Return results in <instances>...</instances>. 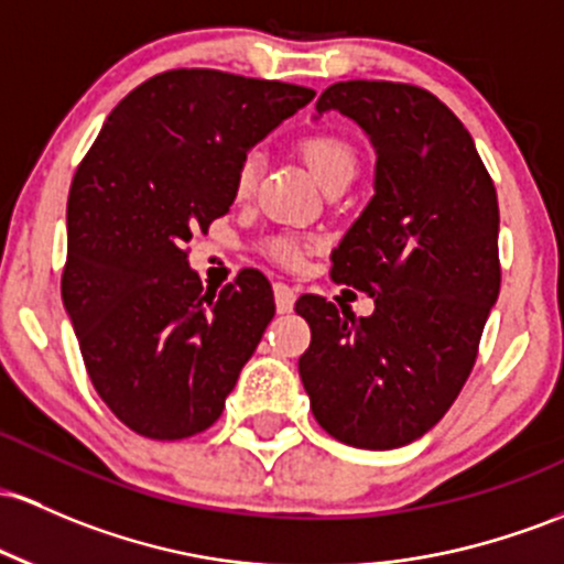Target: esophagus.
<instances>
[{"label":"esophagus","instance_id":"34e87169","mask_svg":"<svg viewBox=\"0 0 564 564\" xmlns=\"http://www.w3.org/2000/svg\"><path fill=\"white\" fill-rule=\"evenodd\" d=\"M272 294H275L278 313H292L294 311L296 292L292 286H286V283H275V286H272Z\"/></svg>","mask_w":564,"mask_h":564}]
</instances>
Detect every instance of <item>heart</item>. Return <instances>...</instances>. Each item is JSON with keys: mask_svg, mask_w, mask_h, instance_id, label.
Returning <instances> with one entry per match:
<instances>
[{"mask_svg": "<svg viewBox=\"0 0 564 564\" xmlns=\"http://www.w3.org/2000/svg\"><path fill=\"white\" fill-rule=\"evenodd\" d=\"M300 152L302 158H305L307 169L313 171V176L318 178L324 187H329L332 182H350V178L356 176L358 154L345 135L332 133V131L311 133L302 139ZM257 173H259L257 154H246V158L238 163V169H235V195L240 197L249 195L253 184H257ZM264 251H268V257L275 259V262L294 268V264L302 262V251H305V246H302V240L292 238V235H278V238L268 240Z\"/></svg>", "mask_w": 564, "mask_h": 564, "instance_id": "obj_1", "label": "heart"}]
</instances>
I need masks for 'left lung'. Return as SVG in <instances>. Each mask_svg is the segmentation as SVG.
I'll return each instance as SVG.
<instances>
[{"label": "left lung", "mask_w": 564, "mask_h": 564, "mask_svg": "<svg viewBox=\"0 0 564 564\" xmlns=\"http://www.w3.org/2000/svg\"><path fill=\"white\" fill-rule=\"evenodd\" d=\"M315 111H339L375 147L372 200L332 251L334 281L375 296V313L302 296L313 334L302 386L337 442L404 447L474 369L500 292L498 195L471 133L429 90L350 79L321 93Z\"/></svg>", "instance_id": "obj_1"}]
</instances>
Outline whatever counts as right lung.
Wrapping results in <instances>:
<instances>
[{
  "mask_svg": "<svg viewBox=\"0 0 564 564\" xmlns=\"http://www.w3.org/2000/svg\"><path fill=\"white\" fill-rule=\"evenodd\" d=\"M313 96L214 69L158 74L111 109L74 173L61 296L93 388L141 436L214 425L275 315L259 270L203 292L187 243L230 212L251 147Z\"/></svg>",
  "mask_w": 564,
  "mask_h": 564,
  "instance_id": "right-lung-1",
  "label": "right lung"
}]
</instances>
